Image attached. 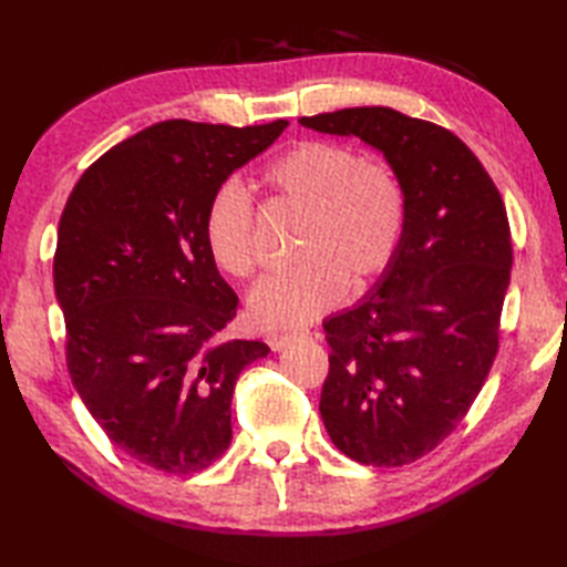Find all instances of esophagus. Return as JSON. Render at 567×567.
<instances>
[{"label": "esophagus", "mask_w": 567, "mask_h": 567, "mask_svg": "<svg viewBox=\"0 0 567 567\" xmlns=\"http://www.w3.org/2000/svg\"><path fill=\"white\" fill-rule=\"evenodd\" d=\"M302 339H309V331L299 329V331H290V333H272V336H268V343L272 351H282V348H287L295 341H302Z\"/></svg>", "instance_id": "34e87169"}]
</instances>
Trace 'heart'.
<instances>
[{
	"label": "heart",
	"mask_w": 567,
	"mask_h": 567,
	"mask_svg": "<svg viewBox=\"0 0 567 567\" xmlns=\"http://www.w3.org/2000/svg\"><path fill=\"white\" fill-rule=\"evenodd\" d=\"M262 185L305 212L292 268L265 275L248 297L262 329L305 327L343 299L348 280L365 287L388 272L406 228V192L388 163L363 161L333 141H299L265 165ZM204 238L214 262L234 277L260 265L248 192L226 183L209 199Z\"/></svg>",
	"instance_id": "obj_1"
}]
</instances>
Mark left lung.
<instances>
[{"label": "left lung", "mask_w": 567, "mask_h": 567, "mask_svg": "<svg viewBox=\"0 0 567 567\" xmlns=\"http://www.w3.org/2000/svg\"><path fill=\"white\" fill-rule=\"evenodd\" d=\"M378 148L406 192L396 258L353 309L323 321L331 346L319 412L353 461L400 467L451 436L499 348L512 234L499 189L449 128L390 106L302 116Z\"/></svg>", "instance_id": "obj_1"}]
</instances>
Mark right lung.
<instances>
[{"mask_svg": "<svg viewBox=\"0 0 567 567\" xmlns=\"http://www.w3.org/2000/svg\"><path fill=\"white\" fill-rule=\"evenodd\" d=\"M287 128L153 124L94 161L58 224L53 282L72 384L126 455L171 475L231 443L240 370L262 341H221L238 297L204 238L209 199Z\"/></svg>", "mask_w": 567, "mask_h": 567, "instance_id": "1", "label": "right lung"}]
</instances>
